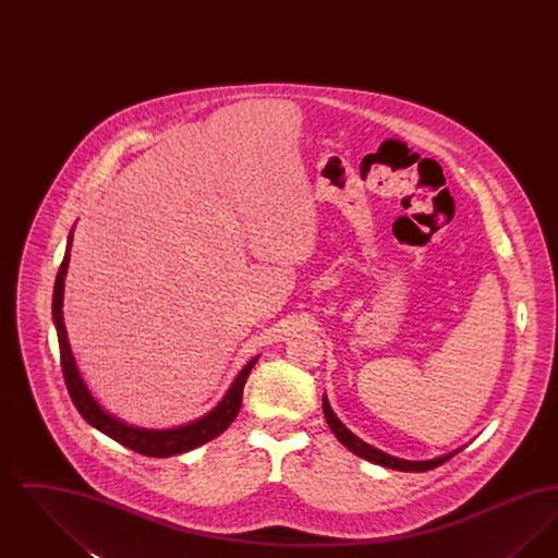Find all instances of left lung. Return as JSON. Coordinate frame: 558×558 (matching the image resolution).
Segmentation results:
<instances>
[{"mask_svg":"<svg viewBox=\"0 0 558 558\" xmlns=\"http://www.w3.org/2000/svg\"><path fill=\"white\" fill-rule=\"evenodd\" d=\"M324 416H326L328 426L332 428V433L337 435V439H339L345 448L353 451L355 456H360V458H364V460H368V462H374V464L387 466V469L405 471V473H423V471H430V469H435V466L448 462L451 456L456 453V451H453V453H446V456H441V458L423 460V462L401 460V458H393V456H389V453H385V451L376 450V448H372L368 444H364L360 437H355V435H353L349 428H345V425L335 416V412H332V408H330V403H328V399L326 398H324Z\"/></svg>","mask_w":558,"mask_h":558,"instance_id":"obj_1","label":"left lung"}]
</instances>
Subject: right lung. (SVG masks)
I'll use <instances>...</instances> for the list:
<instances>
[{
  "mask_svg": "<svg viewBox=\"0 0 558 558\" xmlns=\"http://www.w3.org/2000/svg\"><path fill=\"white\" fill-rule=\"evenodd\" d=\"M71 244L73 239H69L66 246V255L60 264L58 276H56V284H53L52 314L53 324H56V332H58V347H60V366L64 374V383L69 389V396L73 399L75 408L80 410L81 416L92 426H96L98 430H102L108 437H112L114 441H119L121 446L137 451L142 456H150V458H167V456H175V453H184V451L194 450L207 441L215 439L217 435H221L230 423L236 418L239 414L240 403H242V391H244V383L251 374V368L255 366L257 357L251 360L239 378L234 380L232 389L228 391V396L223 401L209 412L207 416H203L196 423H190L186 426H178V428H167V430H148V428H137V426L125 425L117 418H112L107 414L98 401L92 398V393L87 391L80 371L75 366V357L71 353V345L66 339V328L62 322V294H64V276H66V267L71 259Z\"/></svg>",
  "mask_w": 558,
  "mask_h": 558,
  "instance_id": "obj_1",
  "label": "right lung"
}]
</instances>
